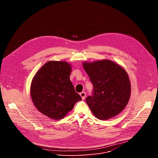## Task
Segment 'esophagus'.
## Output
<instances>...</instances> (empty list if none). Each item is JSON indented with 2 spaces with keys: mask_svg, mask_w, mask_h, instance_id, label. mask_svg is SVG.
I'll use <instances>...</instances> for the list:
<instances>
[{
  "mask_svg": "<svg viewBox=\"0 0 158 158\" xmlns=\"http://www.w3.org/2000/svg\"><path fill=\"white\" fill-rule=\"evenodd\" d=\"M85 95H86V93L85 92H82L80 93V96L82 97V99H84L85 98Z\"/></svg>",
  "mask_w": 158,
  "mask_h": 158,
  "instance_id": "esophagus-1",
  "label": "esophagus"
}]
</instances>
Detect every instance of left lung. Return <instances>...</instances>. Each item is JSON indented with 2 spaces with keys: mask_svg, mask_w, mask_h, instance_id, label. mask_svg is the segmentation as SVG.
Segmentation results:
<instances>
[{
  "mask_svg": "<svg viewBox=\"0 0 158 158\" xmlns=\"http://www.w3.org/2000/svg\"><path fill=\"white\" fill-rule=\"evenodd\" d=\"M93 85L92 96L85 98L94 115L100 120L117 116L126 106L131 84L126 71L109 60L83 63Z\"/></svg>",
  "mask_w": 158,
  "mask_h": 158,
  "instance_id": "left-lung-1",
  "label": "left lung"
}]
</instances>
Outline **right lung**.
Listing matches in <instances>:
<instances>
[{
	"mask_svg": "<svg viewBox=\"0 0 158 158\" xmlns=\"http://www.w3.org/2000/svg\"><path fill=\"white\" fill-rule=\"evenodd\" d=\"M71 66L64 61L45 64L34 77L31 95L39 111L53 119L63 118L82 100L69 77Z\"/></svg>",
	"mask_w": 158,
	"mask_h": 158,
	"instance_id": "right-lung-1",
	"label": "right lung"
}]
</instances>
